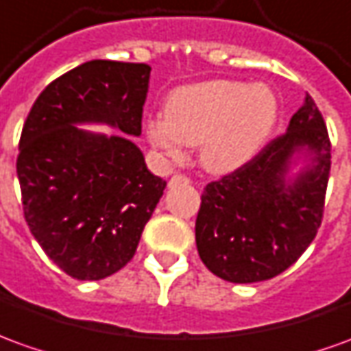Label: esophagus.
<instances>
[{
  "label": "esophagus",
  "mask_w": 351,
  "mask_h": 351,
  "mask_svg": "<svg viewBox=\"0 0 351 351\" xmlns=\"http://www.w3.org/2000/svg\"><path fill=\"white\" fill-rule=\"evenodd\" d=\"M178 183H189V178L181 176V173H176V176L170 180V185H178Z\"/></svg>",
  "instance_id": "esophagus-1"
}]
</instances>
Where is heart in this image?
<instances>
[{"instance_id":"b5f03b06","label":"heart","mask_w":351,"mask_h":351,"mask_svg":"<svg viewBox=\"0 0 351 351\" xmlns=\"http://www.w3.org/2000/svg\"><path fill=\"white\" fill-rule=\"evenodd\" d=\"M164 114L145 122V135L162 156L181 162L187 145L200 143L204 168L227 173L267 141L277 120V99L263 84L210 80L173 89Z\"/></svg>"}]
</instances>
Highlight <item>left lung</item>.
<instances>
[{
    "instance_id": "left-lung-1",
    "label": "left lung",
    "mask_w": 351,
    "mask_h": 351,
    "mask_svg": "<svg viewBox=\"0 0 351 351\" xmlns=\"http://www.w3.org/2000/svg\"><path fill=\"white\" fill-rule=\"evenodd\" d=\"M302 148L312 164L287 184L291 156ZM328 173L327 125L308 93L287 134L204 187L195 223L202 263L229 282L267 281L289 269L321 227Z\"/></svg>"
}]
</instances>
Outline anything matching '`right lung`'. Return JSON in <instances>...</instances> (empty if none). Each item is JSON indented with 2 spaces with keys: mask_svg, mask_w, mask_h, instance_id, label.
Listing matches in <instances>:
<instances>
[{
  "mask_svg": "<svg viewBox=\"0 0 351 351\" xmlns=\"http://www.w3.org/2000/svg\"><path fill=\"white\" fill-rule=\"evenodd\" d=\"M151 66L88 60L53 80L24 122L16 176L24 219L43 252L78 281H99L134 258L166 181L128 136L91 134L97 121L141 135Z\"/></svg>",
  "mask_w": 351,
  "mask_h": 351,
  "instance_id": "obj_1",
  "label": "right lung"
}]
</instances>
